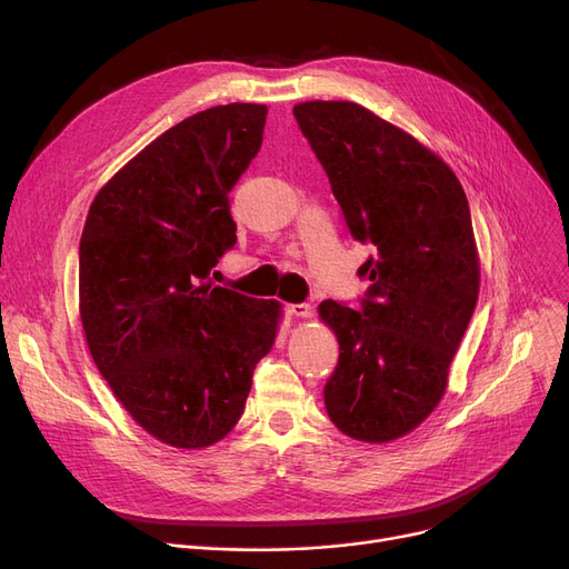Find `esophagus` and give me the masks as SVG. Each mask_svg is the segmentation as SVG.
I'll return each mask as SVG.
<instances>
[{
  "label": "esophagus",
  "mask_w": 569,
  "mask_h": 569,
  "mask_svg": "<svg viewBox=\"0 0 569 569\" xmlns=\"http://www.w3.org/2000/svg\"><path fill=\"white\" fill-rule=\"evenodd\" d=\"M287 312L293 317H310L312 306L310 303H291V306H287Z\"/></svg>",
  "instance_id": "obj_1"
}]
</instances>
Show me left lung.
<instances>
[{
	"label": "left lung",
	"instance_id": "obj_1",
	"mask_svg": "<svg viewBox=\"0 0 569 569\" xmlns=\"http://www.w3.org/2000/svg\"><path fill=\"white\" fill-rule=\"evenodd\" d=\"M293 118L329 176L349 233L377 254L359 310L319 303L340 357L323 387L336 428L361 442L415 430L447 375L479 296L470 206L445 161L355 101H306Z\"/></svg>",
	"mask_w": 569,
	"mask_h": 569
}]
</instances>
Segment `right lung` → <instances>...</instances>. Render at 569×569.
Returning <instances> with one entry per match:
<instances>
[{
    "label": "right lung",
    "mask_w": 569,
    "mask_h": 569,
    "mask_svg": "<svg viewBox=\"0 0 569 569\" xmlns=\"http://www.w3.org/2000/svg\"><path fill=\"white\" fill-rule=\"evenodd\" d=\"M266 113L227 103L184 118L99 189L80 236L90 355L131 419L176 449L210 447L238 423L278 336V301L208 278L236 246L229 192Z\"/></svg>",
    "instance_id": "1"
}]
</instances>
